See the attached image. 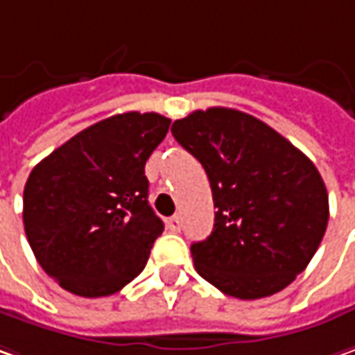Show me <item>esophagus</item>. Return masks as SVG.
<instances>
[{
    "mask_svg": "<svg viewBox=\"0 0 355 355\" xmlns=\"http://www.w3.org/2000/svg\"><path fill=\"white\" fill-rule=\"evenodd\" d=\"M180 226H182V220H180V216H178V214L171 216V218L166 220V228H168L171 232H178V230H180Z\"/></svg>",
    "mask_w": 355,
    "mask_h": 355,
    "instance_id": "1",
    "label": "esophagus"
}]
</instances>
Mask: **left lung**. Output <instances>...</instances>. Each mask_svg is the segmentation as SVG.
I'll return each mask as SVG.
<instances>
[{
    "instance_id": "obj_1",
    "label": "left lung",
    "mask_w": 355,
    "mask_h": 355,
    "mask_svg": "<svg viewBox=\"0 0 355 355\" xmlns=\"http://www.w3.org/2000/svg\"><path fill=\"white\" fill-rule=\"evenodd\" d=\"M171 131L205 166L216 207L210 236L191 246L196 272L240 300L284 290L328 226V191L314 162L236 109L194 111Z\"/></svg>"
}]
</instances>
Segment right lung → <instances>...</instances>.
<instances>
[{
	"instance_id": "add662e5",
	"label": "right lung",
	"mask_w": 355,
	"mask_h": 355,
	"mask_svg": "<svg viewBox=\"0 0 355 355\" xmlns=\"http://www.w3.org/2000/svg\"><path fill=\"white\" fill-rule=\"evenodd\" d=\"M168 125L159 113L109 116L31 171L25 234L41 268L71 294L111 296L145 268L164 230L147 200L145 164Z\"/></svg>"
}]
</instances>
